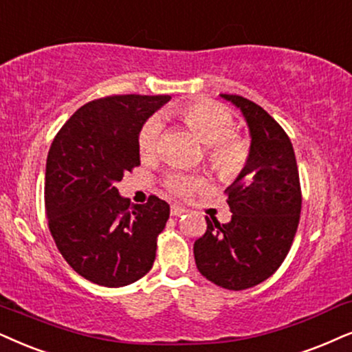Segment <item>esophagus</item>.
Here are the masks:
<instances>
[{
    "instance_id": "obj_1",
    "label": "esophagus",
    "mask_w": 352,
    "mask_h": 352,
    "mask_svg": "<svg viewBox=\"0 0 352 352\" xmlns=\"http://www.w3.org/2000/svg\"><path fill=\"white\" fill-rule=\"evenodd\" d=\"M184 212H186V209L184 206H180V204H172V208H170L172 216H180V214H184Z\"/></svg>"
}]
</instances>
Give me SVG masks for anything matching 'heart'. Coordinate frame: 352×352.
Instances as JSON below:
<instances>
[{
    "label": "heart",
    "instance_id": "obj_1",
    "mask_svg": "<svg viewBox=\"0 0 352 352\" xmlns=\"http://www.w3.org/2000/svg\"><path fill=\"white\" fill-rule=\"evenodd\" d=\"M175 117L184 123L201 143L206 146V159L212 170L222 179H234L250 157V141L245 136L234 133V117L226 107L216 102H193L177 109ZM162 126L157 120H149L141 128L138 136V151L141 159L151 161L159 153ZM206 179L203 175L172 173L167 179V188L180 197H190L195 191L204 188Z\"/></svg>",
    "mask_w": 352,
    "mask_h": 352
}]
</instances>
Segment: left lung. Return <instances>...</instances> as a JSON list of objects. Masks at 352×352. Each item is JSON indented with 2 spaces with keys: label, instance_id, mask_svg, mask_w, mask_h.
<instances>
[{
  "label": "left lung",
  "instance_id": "1",
  "mask_svg": "<svg viewBox=\"0 0 352 352\" xmlns=\"http://www.w3.org/2000/svg\"><path fill=\"white\" fill-rule=\"evenodd\" d=\"M242 110L252 144L247 166L226 190L232 219L206 217V232L193 245L204 278L229 291L268 279L291 250L300 219L302 191L296 154L281 124L255 102L221 94Z\"/></svg>",
  "mask_w": 352,
  "mask_h": 352
}]
</instances>
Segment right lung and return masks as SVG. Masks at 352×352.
Wrapping results in <instances>:
<instances>
[{
  "label": "right lung",
  "instance_id": "add662e5",
  "mask_svg": "<svg viewBox=\"0 0 352 352\" xmlns=\"http://www.w3.org/2000/svg\"><path fill=\"white\" fill-rule=\"evenodd\" d=\"M170 96L87 102L56 133L47 157L48 228L68 265L91 283L122 287L153 268L170 206L151 195L131 204L117 185L140 166L138 136Z\"/></svg>",
  "mask_w": 352,
  "mask_h": 352
}]
</instances>
